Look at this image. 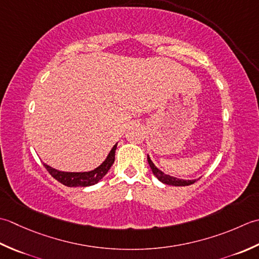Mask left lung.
Returning <instances> with one entry per match:
<instances>
[{"label": "left lung", "instance_id": "left-lung-1", "mask_svg": "<svg viewBox=\"0 0 259 259\" xmlns=\"http://www.w3.org/2000/svg\"><path fill=\"white\" fill-rule=\"evenodd\" d=\"M147 161H149V164L152 168V172L154 176L159 179V180L164 183L167 184V186H173V187H184V186H190V184H193L197 180H183V179H178L176 177H171L168 176V174H165L163 171H161L160 168H157L154 163L152 162L151 157L147 155Z\"/></svg>", "mask_w": 259, "mask_h": 259}]
</instances>
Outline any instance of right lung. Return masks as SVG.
<instances>
[{"label":"right lung","mask_w":259,"mask_h":259,"mask_svg":"<svg viewBox=\"0 0 259 259\" xmlns=\"http://www.w3.org/2000/svg\"><path fill=\"white\" fill-rule=\"evenodd\" d=\"M116 147H117V143L112 147V150H110L107 157L105 159V161L102 163V164L97 166L96 168H94L92 171L66 172V171L57 170V168L48 165L47 163H44V165L51 176L54 177L57 181L62 183L63 186H67L70 188L91 187V186H94V184L98 183L109 171L110 166L113 165V163L115 161Z\"/></svg>","instance_id":"1"}]
</instances>
